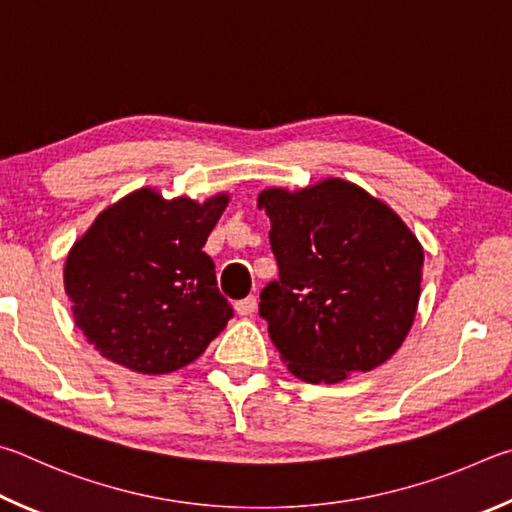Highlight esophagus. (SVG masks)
Returning a JSON list of instances; mask_svg holds the SVG:
<instances>
[{"label":"esophagus","mask_w":512,"mask_h":512,"mask_svg":"<svg viewBox=\"0 0 512 512\" xmlns=\"http://www.w3.org/2000/svg\"><path fill=\"white\" fill-rule=\"evenodd\" d=\"M254 310H256V297L240 299V301L236 303V312H238V315H242V317L251 315V312H254Z\"/></svg>","instance_id":"obj_1"}]
</instances>
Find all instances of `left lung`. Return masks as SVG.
<instances>
[{"label":"left lung","mask_w":512,"mask_h":512,"mask_svg":"<svg viewBox=\"0 0 512 512\" xmlns=\"http://www.w3.org/2000/svg\"><path fill=\"white\" fill-rule=\"evenodd\" d=\"M279 279L258 312L283 362L335 384L389 360L414 324L423 247L387 204L344 179L258 195Z\"/></svg>","instance_id":"left-lung-1"}]
</instances>
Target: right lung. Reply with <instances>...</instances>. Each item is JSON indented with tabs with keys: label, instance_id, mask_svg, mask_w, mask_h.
Segmentation results:
<instances>
[{
	"label": "right lung",
	"instance_id": "obj_1",
	"mask_svg": "<svg viewBox=\"0 0 512 512\" xmlns=\"http://www.w3.org/2000/svg\"><path fill=\"white\" fill-rule=\"evenodd\" d=\"M227 195L204 204L150 188L98 215L69 251L76 326L110 362L161 375L197 360L233 317L202 247Z\"/></svg>",
	"mask_w": 512,
	"mask_h": 512
}]
</instances>
